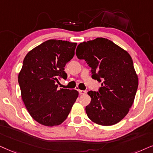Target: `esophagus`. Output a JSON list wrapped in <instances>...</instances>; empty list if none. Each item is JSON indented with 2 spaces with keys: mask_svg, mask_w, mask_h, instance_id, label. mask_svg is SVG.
Returning <instances> with one entry per match:
<instances>
[{
  "mask_svg": "<svg viewBox=\"0 0 153 153\" xmlns=\"http://www.w3.org/2000/svg\"><path fill=\"white\" fill-rule=\"evenodd\" d=\"M78 91H79V94H86V92H87L85 90H80V89H79Z\"/></svg>",
  "mask_w": 153,
  "mask_h": 153,
  "instance_id": "obj_1",
  "label": "esophagus"
}]
</instances>
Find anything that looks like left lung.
Here are the masks:
<instances>
[{
  "instance_id": "left-lung-1",
  "label": "left lung",
  "mask_w": 153,
  "mask_h": 153,
  "mask_svg": "<svg viewBox=\"0 0 153 153\" xmlns=\"http://www.w3.org/2000/svg\"><path fill=\"white\" fill-rule=\"evenodd\" d=\"M79 59L91 68V78L101 82L99 91H89L91 102L85 108L91 121L111 126L121 121L133 104L138 79L127 51L104 38L81 42L76 49Z\"/></svg>"
}]
</instances>
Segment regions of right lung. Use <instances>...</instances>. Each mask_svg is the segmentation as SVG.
<instances>
[{
    "label": "right lung",
    "instance_id": "1",
    "mask_svg": "<svg viewBox=\"0 0 153 153\" xmlns=\"http://www.w3.org/2000/svg\"><path fill=\"white\" fill-rule=\"evenodd\" d=\"M76 42L48 40L26 54L18 75L22 101L30 115L48 127L61 125L78 97L75 89H57L67 78L64 67L75 54Z\"/></svg>",
    "mask_w": 153,
    "mask_h": 153
}]
</instances>
